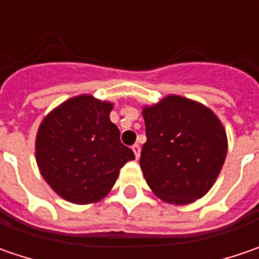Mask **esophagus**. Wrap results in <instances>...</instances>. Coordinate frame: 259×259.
Instances as JSON below:
<instances>
[{"instance_id": "1", "label": "esophagus", "mask_w": 259, "mask_h": 259, "mask_svg": "<svg viewBox=\"0 0 259 259\" xmlns=\"http://www.w3.org/2000/svg\"><path fill=\"white\" fill-rule=\"evenodd\" d=\"M132 151L135 153L136 159H139V156H141V148H139V145H133V146H132Z\"/></svg>"}]
</instances>
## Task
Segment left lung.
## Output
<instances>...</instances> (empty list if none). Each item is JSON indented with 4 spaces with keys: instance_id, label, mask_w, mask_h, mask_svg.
Wrapping results in <instances>:
<instances>
[{
    "instance_id": "obj_1",
    "label": "left lung",
    "mask_w": 259,
    "mask_h": 259,
    "mask_svg": "<svg viewBox=\"0 0 259 259\" xmlns=\"http://www.w3.org/2000/svg\"><path fill=\"white\" fill-rule=\"evenodd\" d=\"M146 142L141 168L153 194L171 204H190L216 183L228 153L219 117L201 103L166 96L142 110Z\"/></svg>"
}]
</instances>
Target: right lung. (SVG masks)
I'll list each match as a JSON object with an SVG mask.
<instances>
[{"label": "right lung", "instance_id": "1", "mask_svg": "<svg viewBox=\"0 0 259 259\" xmlns=\"http://www.w3.org/2000/svg\"><path fill=\"white\" fill-rule=\"evenodd\" d=\"M113 103L91 94L72 97L43 118L36 135V162L45 181L73 204L107 196L120 168L135 153L120 142L110 120Z\"/></svg>", "mask_w": 259, "mask_h": 259}]
</instances>
